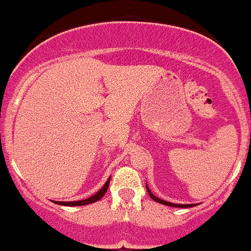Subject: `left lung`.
Listing matches in <instances>:
<instances>
[{"label":"left lung","mask_w":251,"mask_h":251,"mask_svg":"<svg viewBox=\"0 0 251 251\" xmlns=\"http://www.w3.org/2000/svg\"><path fill=\"white\" fill-rule=\"evenodd\" d=\"M146 189H148V193H149V195H150L151 199L155 200L156 202H160V204L167 205V206H173V207H192V206H195V205H193V204H185V205H182V204H173V202L165 201V200H162V199H160V198L155 197V195H153L152 193L150 192V189H149V188H148V185H146Z\"/></svg>","instance_id":"obj_1"}]
</instances>
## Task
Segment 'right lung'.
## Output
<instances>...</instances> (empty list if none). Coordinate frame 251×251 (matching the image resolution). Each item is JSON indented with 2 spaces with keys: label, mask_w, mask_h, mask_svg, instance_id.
Segmentation results:
<instances>
[{
  "label": "right lung",
  "mask_w": 251,
  "mask_h": 251,
  "mask_svg": "<svg viewBox=\"0 0 251 251\" xmlns=\"http://www.w3.org/2000/svg\"><path fill=\"white\" fill-rule=\"evenodd\" d=\"M110 179H111V177L108 178L107 182L105 183V185H103V187L101 188V189L99 190V192L96 193V194L91 195V197L88 198V199H85V200H79V201H54V204L62 205V206H83V205L93 204V202L99 201V200H100L101 198H102L103 195H105V193L107 192L108 184H110Z\"/></svg>",
  "instance_id": "obj_1"
}]
</instances>
